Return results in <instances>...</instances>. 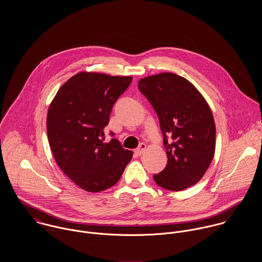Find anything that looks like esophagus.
I'll use <instances>...</instances> for the list:
<instances>
[{
    "instance_id": "esophagus-1",
    "label": "esophagus",
    "mask_w": 262,
    "mask_h": 262,
    "mask_svg": "<svg viewBox=\"0 0 262 262\" xmlns=\"http://www.w3.org/2000/svg\"><path fill=\"white\" fill-rule=\"evenodd\" d=\"M146 149V144H144V143H141L139 146H138V148L135 150V154L136 155H141L144 151Z\"/></svg>"
}]
</instances>
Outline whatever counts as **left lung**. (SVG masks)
Here are the masks:
<instances>
[{
    "label": "left lung",
    "mask_w": 262,
    "mask_h": 262,
    "mask_svg": "<svg viewBox=\"0 0 262 262\" xmlns=\"http://www.w3.org/2000/svg\"><path fill=\"white\" fill-rule=\"evenodd\" d=\"M138 88L158 116L168 158L165 168L153 176L154 182L173 191L195 185L216 147V126L208 103L187 78L171 73L141 78Z\"/></svg>",
    "instance_id": "8db88e82"
}]
</instances>
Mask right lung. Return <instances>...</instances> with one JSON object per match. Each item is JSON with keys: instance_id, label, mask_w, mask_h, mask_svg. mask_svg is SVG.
Segmentation results:
<instances>
[{"instance_id": "1", "label": "right lung", "mask_w": 262, "mask_h": 262, "mask_svg": "<svg viewBox=\"0 0 262 262\" xmlns=\"http://www.w3.org/2000/svg\"><path fill=\"white\" fill-rule=\"evenodd\" d=\"M131 81L132 76L78 73L61 85L49 106L46 127L54 159L86 191L116 185L132 158L133 152L117 139L104 142L113 106Z\"/></svg>"}]
</instances>
